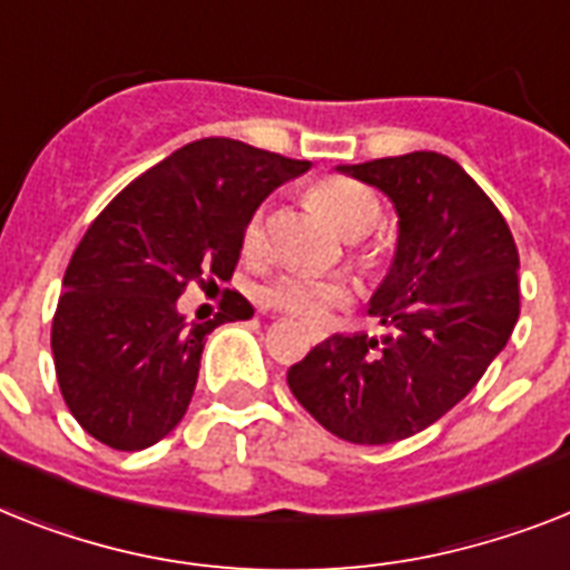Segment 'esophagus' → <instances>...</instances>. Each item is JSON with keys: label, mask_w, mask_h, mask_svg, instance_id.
<instances>
[{"label": "esophagus", "mask_w": 570, "mask_h": 570, "mask_svg": "<svg viewBox=\"0 0 570 570\" xmlns=\"http://www.w3.org/2000/svg\"><path fill=\"white\" fill-rule=\"evenodd\" d=\"M309 340L322 342V340H325V333H322V331H309Z\"/></svg>", "instance_id": "esophagus-1"}]
</instances>
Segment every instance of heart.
I'll use <instances>...</instances> for the list:
<instances>
[{"mask_svg": "<svg viewBox=\"0 0 570 570\" xmlns=\"http://www.w3.org/2000/svg\"><path fill=\"white\" fill-rule=\"evenodd\" d=\"M313 207L325 213L327 222L340 230L345 239L368 237L381 222V202L372 189L351 178H322L309 187ZM266 252V213L254 210L243 228V254L261 257ZM357 257L363 263L372 261V254L360 248ZM266 304L284 309L301 322H322L336 307L348 301V289L333 281H318L307 275H284L272 281L263 293Z\"/></svg>", "mask_w": 570, "mask_h": 570, "instance_id": "heart-1", "label": "heart"}]
</instances>
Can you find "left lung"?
<instances>
[{"label": "left lung", "mask_w": 570, "mask_h": 570, "mask_svg": "<svg viewBox=\"0 0 570 570\" xmlns=\"http://www.w3.org/2000/svg\"><path fill=\"white\" fill-rule=\"evenodd\" d=\"M397 213L392 266L368 301L390 333H336L286 372L298 404L333 436L390 445L469 395L518 322V248L492 198L456 160L410 151L336 166Z\"/></svg>", "instance_id": "left-lung-1"}]
</instances>
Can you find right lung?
<instances>
[{
  "instance_id": "add662e5",
  "label": "right lung",
  "mask_w": 570,
  "mask_h": 570,
  "mask_svg": "<svg viewBox=\"0 0 570 570\" xmlns=\"http://www.w3.org/2000/svg\"><path fill=\"white\" fill-rule=\"evenodd\" d=\"M309 160L205 137L151 166L96 216L63 275L52 354L69 413L101 445L142 451L175 430L213 327L252 318L228 293L210 322H187L193 281H230L248 216Z\"/></svg>"
}]
</instances>
